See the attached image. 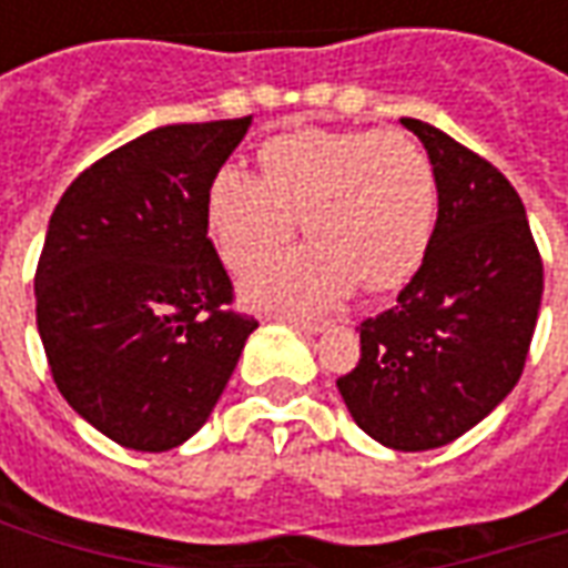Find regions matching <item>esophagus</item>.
Listing matches in <instances>:
<instances>
[{
  "label": "esophagus",
  "mask_w": 568,
  "mask_h": 568,
  "mask_svg": "<svg viewBox=\"0 0 568 568\" xmlns=\"http://www.w3.org/2000/svg\"><path fill=\"white\" fill-rule=\"evenodd\" d=\"M276 320L288 322V325H292V328H295V332H301V334H322V332H325V322H322V320H304V316H295V313H280Z\"/></svg>",
  "instance_id": "34e87169"
}]
</instances>
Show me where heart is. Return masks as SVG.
Returning a JSON list of instances; mask_svg holds the SVG:
<instances>
[{
  "instance_id": "b5f03b06",
  "label": "heart",
  "mask_w": 568,
  "mask_h": 568,
  "mask_svg": "<svg viewBox=\"0 0 568 568\" xmlns=\"http://www.w3.org/2000/svg\"><path fill=\"white\" fill-rule=\"evenodd\" d=\"M261 179L222 166L206 224L222 261L243 273L280 255L297 219L313 246L243 283L258 307L320 310L414 280L435 234L438 185L417 142L383 130H295L261 145Z\"/></svg>"
}]
</instances>
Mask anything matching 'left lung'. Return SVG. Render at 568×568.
Returning <instances> with one entry per match:
<instances>
[{"label": "left lung", "instance_id": "1", "mask_svg": "<svg viewBox=\"0 0 568 568\" xmlns=\"http://www.w3.org/2000/svg\"><path fill=\"white\" fill-rule=\"evenodd\" d=\"M438 222L398 304L362 322V358L337 381L356 426L402 453L450 444L508 398L536 332L545 273L511 182L426 121Z\"/></svg>", "mask_w": 568, "mask_h": 568}]
</instances>
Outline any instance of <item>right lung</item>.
Returning a JSON list of instances; mask_svg holds the SVG:
<instances>
[{
  "instance_id": "right-lung-1",
  "label": "right lung",
  "mask_w": 568,
  "mask_h": 568,
  "mask_svg": "<svg viewBox=\"0 0 568 568\" xmlns=\"http://www.w3.org/2000/svg\"><path fill=\"white\" fill-rule=\"evenodd\" d=\"M252 115L166 124L67 187L36 271L60 395L128 450L163 453L210 419L258 322L224 310L206 194Z\"/></svg>"
}]
</instances>
